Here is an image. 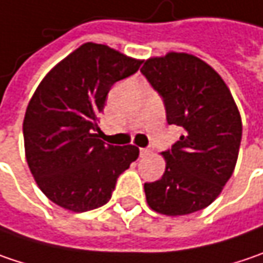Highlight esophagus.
Returning a JSON list of instances; mask_svg holds the SVG:
<instances>
[{
    "label": "esophagus",
    "mask_w": 263,
    "mask_h": 263,
    "mask_svg": "<svg viewBox=\"0 0 263 263\" xmlns=\"http://www.w3.org/2000/svg\"><path fill=\"white\" fill-rule=\"evenodd\" d=\"M150 153H152L150 148H140V156H141V158H146Z\"/></svg>",
    "instance_id": "esophagus-1"
}]
</instances>
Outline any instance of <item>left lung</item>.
I'll use <instances>...</instances> for the list:
<instances>
[{"instance_id":"left-lung-1","label":"left lung","mask_w":263,"mask_h":263,"mask_svg":"<svg viewBox=\"0 0 263 263\" xmlns=\"http://www.w3.org/2000/svg\"><path fill=\"white\" fill-rule=\"evenodd\" d=\"M141 72L163 98L166 120L184 129L162 152L161 180L144 183L148 207L165 216L205 209L220 195L238 159L242 123L219 72L189 53L148 58Z\"/></svg>"}]
</instances>
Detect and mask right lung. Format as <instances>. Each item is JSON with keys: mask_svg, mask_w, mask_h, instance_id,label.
<instances>
[{"mask_svg": "<svg viewBox=\"0 0 263 263\" xmlns=\"http://www.w3.org/2000/svg\"><path fill=\"white\" fill-rule=\"evenodd\" d=\"M141 65L115 49L85 43L46 74L24 119L26 162L41 192L62 209L83 213L107 204L138 147L98 138L110 87Z\"/></svg>", "mask_w": 263, "mask_h": 263, "instance_id": "obj_1", "label": "right lung"}]
</instances>
